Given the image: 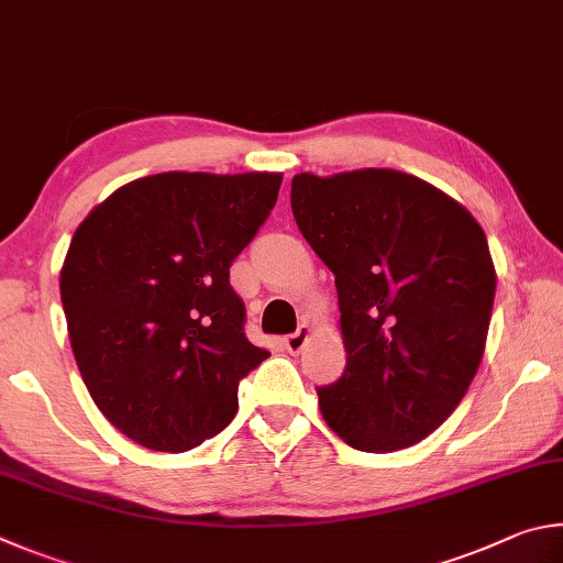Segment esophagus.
I'll list each match as a JSON object with an SVG mask.
<instances>
[{
  "instance_id": "1",
  "label": "esophagus",
  "mask_w": 563,
  "mask_h": 563,
  "mask_svg": "<svg viewBox=\"0 0 563 563\" xmlns=\"http://www.w3.org/2000/svg\"><path fill=\"white\" fill-rule=\"evenodd\" d=\"M309 336H311V327L309 323H301L297 331L289 333V336L284 339V349H287L289 353H299L303 346H307Z\"/></svg>"
}]
</instances>
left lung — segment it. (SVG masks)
I'll return each mask as SVG.
<instances>
[{
    "mask_svg": "<svg viewBox=\"0 0 563 563\" xmlns=\"http://www.w3.org/2000/svg\"><path fill=\"white\" fill-rule=\"evenodd\" d=\"M303 240L336 276L346 368L319 388L351 448L396 452L435 432L485 353L497 274L475 217L390 167L291 180Z\"/></svg>",
    "mask_w": 563,
    "mask_h": 563,
    "instance_id": "left-lung-1",
    "label": "left lung"
}]
</instances>
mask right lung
Masks as SVG:
<instances>
[{
  "label": "right lung",
  "mask_w": 563,
  "mask_h": 563,
  "mask_svg": "<svg viewBox=\"0 0 563 563\" xmlns=\"http://www.w3.org/2000/svg\"><path fill=\"white\" fill-rule=\"evenodd\" d=\"M279 173H157L106 197L74 232L62 303L98 410L137 445L187 452L230 426L269 351L244 336L234 256L274 210Z\"/></svg>",
  "instance_id": "obj_1"
}]
</instances>
